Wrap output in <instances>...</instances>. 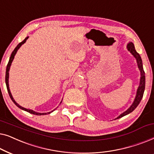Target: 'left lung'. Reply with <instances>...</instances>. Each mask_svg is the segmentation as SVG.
<instances>
[{
    "label": "left lung",
    "mask_w": 154,
    "mask_h": 154,
    "mask_svg": "<svg viewBox=\"0 0 154 154\" xmlns=\"http://www.w3.org/2000/svg\"><path fill=\"white\" fill-rule=\"evenodd\" d=\"M127 48H128V50L130 52V53H131L137 60V65H138V68L140 69V72H141L140 83V86H139V88L137 89V95H136L135 99H134L133 104L131 105V106H130L127 111H125V112H123L122 114L120 115L119 116L117 117L116 119H120V118L123 117V116H125V115L128 114V113H131L132 111H133L134 109H136V107L138 106V104H140L141 100H142L143 94H144V89H145V73H144V69H143L142 61V59H141V57L140 54H139L138 52L135 50L134 44L132 43V42H130V43L128 44Z\"/></svg>",
    "instance_id": "obj_1"
}]
</instances>
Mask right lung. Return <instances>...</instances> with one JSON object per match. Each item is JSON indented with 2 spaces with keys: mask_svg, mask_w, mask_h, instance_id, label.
<instances>
[{
  "mask_svg": "<svg viewBox=\"0 0 154 154\" xmlns=\"http://www.w3.org/2000/svg\"><path fill=\"white\" fill-rule=\"evenodd\" d=\"M28 38L29 37H26V38H25L24 41H22L21 42V43H20L17 45V47L14 48V50H13V52H12V54H11V56H10V60H9V62H8V65H7V68H6V73H5V83H6V86H7V89H8V93H9V95H10V98H11V100H12V102H13L14 104H16V106H18L19 108L20 109H22V110H24V111H27V112H29V113H32V114H34V115H38V116H41V115H45V114H48V113H50L51 112H52V111H52L51 112H49V113H37V112H35V111H33V110H30V109H25V108H24V107H22V106H20V105H19L15 101H14V100L13 99V97H12V94H11V92H10V88H9V84H8V79H9V70H10V66H11V64H12V61H13V59H14V55H15V54L17 53V50H19V48H20L21 46H22V45H23V44H24L25 42L26 41V40L28 39Z\"/></svg>",
  "mask_w": 154,
  "mask_h": 154,
  "instance_id": "right-lung-1",
  "label": "right lung"
}]
</instances>
